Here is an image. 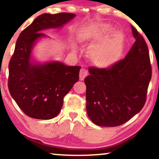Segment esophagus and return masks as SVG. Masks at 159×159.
Segmentation results:
<instances>
[{"mask_svg":"<svg viewBox=\"0 0 159 159\" xmlns=\"http://www.w3.org/2000/svg\"><path fill=\"white\" fill-rule=\"evenodd\" d=\"M86 75H87V71H86L85 69L82 68L81 70H80V80H81V81H83L84 78H86Z\"/></svg>","mask_w":159,"mask_h":159,"instance_id":"esophagus-1","label":"esophagus"}]
</instances>
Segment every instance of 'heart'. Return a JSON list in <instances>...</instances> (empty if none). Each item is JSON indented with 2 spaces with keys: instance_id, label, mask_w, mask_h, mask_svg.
<instances>
[{
  "instance_id": "1",
  "label": "heart",
  "mask_w": 159,
  "mask_h": 159,
  "mask_svg": "<svg viewBox=\"0 0 159 159\" xmlns=\"http://www.w3.org/2000/svg\"><path fill=\"white\" fill-rule=\"evenodd\" d=\"M113 27L110 24L95 22L86 27L83 31V39L95 44L91 50V56L97 67L107 68L113 66L121 56L124 35L121 32L113 33Z\"/></svg>"
}]
</instances>
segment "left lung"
I'll use <instances>...</instances> for the list:
<instances>
[{"label":"left lung","mask_w":159,"mask_h":159,"mask_svg":"<svg viewBox=\"0 0 159 159\" xmlns=\"http://www.w3.org/2000/svg\"><path fill=\"white\" fill-rule=\"evenodd\" d=\"M135 42L124 60L109 68L90 67L85 79L86 111L97 126H120L141 111L152 69L148 48L132 26Z\"/></svg>","instance_id":"left-lung-1"}]
</instances>
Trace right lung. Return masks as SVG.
I'll list each match as a JSON object with an SVG mask.
<instances>
[{
	"instance_id": "1",
	"label": "right lung",
	"mask_w": 159,
	"mask_h": 159,
	"mask_svg": "<svg viewBox=\"0 0 159 159\" xmlns=\"http://www.w3.org/2000/svg\"><path fill=\"white\" fill-rule=\"evenodd\" d=\"M75 14H43L20 33L8 65L10 94L27 116L48 120L58 115L63 98L79 79L80 66L59 61L33 60L32 52L39 40L47 38L41 31L61 28Z\"/></svg>"
}]
</instances>
